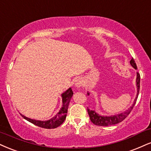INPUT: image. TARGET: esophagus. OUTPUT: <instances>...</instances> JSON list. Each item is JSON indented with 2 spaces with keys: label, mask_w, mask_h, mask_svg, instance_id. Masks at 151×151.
<instances>
[{
  "label": "esophagus",
  "mask_w": 151,
  "mask_h": 151,
  "mask_svg": "<svg viewBox=\"0 0 151 151\" xmlns=\"http://www.w3.org/2000/svg\"><path fill=\"white\" fill-rule=\"evenodd\" d=\"M83 85V81L81 80L80 78H78L77 80L75 81V86L77 88H80V87L82 86Z\"/></svg>",
  "instance_id": "obj_1"
}]
</instances>
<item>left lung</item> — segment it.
<instances>
[{"instance_id":"obj_1","label":"left lung","mask_w":151,"mask_h":151,"mask_svg":"<svg viewBox=\"0 0 151 151\" xmlns=\"http://www.w3.org/2000/svg\"><path fill=\"white\" fill-rule=\"evenodd\" d=\"M130 64L132 67L136 66V63H134V59L132 58L130 61ZM137 97L135 98L133 104L132 106L130 107L128 110H125L124 112H122V113L117 114L115 115H110V116H104L98 114L97 112H96L95 110H92L87 108V111H88V115L90 117V119L94 124L98 125V126H103V127H107V126H110V125L116 124L117 123L121 122L122 121H123L124 119L129 115V114L130 113L131 111L133 109L134 105H135L136 102H137V100L139 96V89H140V74L139 73H137ZM87 95L89 96L90 93L89 92H87Z\"/></svg>"}]
</instances>
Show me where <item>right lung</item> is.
I'll return each mask as SVG.
<instances>
[{
	"instance_id": "obj_1",
	"label": "right lung",
	"mask_w": 151,
	"mask_h": 151,
	"mask_svg": "<svg viewBox=\"0 0 151 151\" xmlns=\"http://www.w3.org/2000/svg\"><path fill=\"white\" fill-rule=\"evenodd\" d=\"M72 96H73V91H72L71 88H69L66 91H65L64 93H62L61 96L62 100H63V106H62L60 111L58 112L53 117L48 119V120H36V119H31V118L27 117L26 116L22 115V114L21 115L25 119H27V121L32 123V124L36 125V126L40 127L45 129L57 128L58 127L60 126V125L64 122L65 119H66L69 103H70V101L71 99H72Z\"/></svg>"
}]
</instances>
